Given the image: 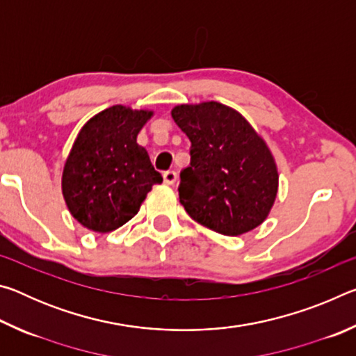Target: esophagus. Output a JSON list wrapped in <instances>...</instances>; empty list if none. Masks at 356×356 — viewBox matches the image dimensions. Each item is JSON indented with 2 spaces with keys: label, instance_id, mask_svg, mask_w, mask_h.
Returning <instances> with one entry per match:
<instances>
[{
  "label": "esophagus",
  "instance_id": "obj_1",
  "mask_svg": "<svg viewBox=\"0 0 356 356\" xmlns=\"http://www.w3.org/2000/svg\"><path fill=\"white\" fill-rule=\"evenodd\" d=\"M163 179L166 185H174L177 180V172L176 171H166L163 172Z\"/></svg>",
  "mask_w": 356,
  "mask_h": 356
}]
</instances>
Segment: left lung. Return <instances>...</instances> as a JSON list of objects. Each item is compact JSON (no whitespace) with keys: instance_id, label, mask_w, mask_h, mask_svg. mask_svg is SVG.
<instances>
[{"instance_id":"8db88e82","label":"left lung","mask_w":356,"mask_h":356,"mask_svg":"<svg viewBox=\"0 0 356 356\" xmlns=\"http://www.w3.org/2000/svg\"><path fill=\"white\" fill-rule=\"evenodd\" d=\"M171 116L191 141L179 200L193 220L227 237L261 226L278 195L280 174L268 144L234 108L182 104Z\"/></svg>"}]
</instances>
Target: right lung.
<instances>
[{
  "instance_id": "obj_1",
  "label": "right lung",
  "mask_w": 356,
  "mask_h": 356,
  "mask_svg": "<svg viewBox=\"0 0 356 356\" xmlns=\"http://www.w3.org/2000/svg\"><path fill=\"white\" fill-rule=\"evenodd\" d=\"M152 110L114 105L88 120L65 159L61 188L70 215L89 231H116L140 212L155 184L163 182L138 134Z\"/></svg>"
}]
</instances>
